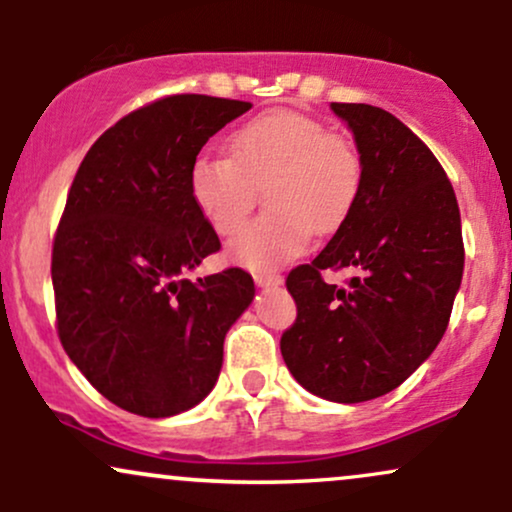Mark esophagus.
<instances>
[{
  "mask_svg": "<svg viewBox=\"0 0 512 512\" xmlns=\"http://www.w3.org/2000/svg\"><path fill=\"white\" fill-rule=\"evenodd\" d=\"M252 279H255L257 286H279L284 284V276L279 272H255L252 274Z\"/></svg>",
  "mask_w": 512,
  "mask_h": 512,
  "instance_id": "1",
  "label": "esophagus"
}]
</instances>
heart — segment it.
<instances>
[{"label": "heart", "instance_id": "b5f03b06", "mask_svg": "<svg viewBox=\"0 0 512 512\" xmlns=\"http://www.w3.org/2000/svg\"><path fill=\"white\" fill-rule=\"evenodd\" d=\"M363 182L356 144L315 117L269 110L228 137V156L190 166V195L219 236H233L264 187V211L228 248L233 262L267 269L305 248L310 228L332 233L354 209Z\"/></svg>", "mask_w": 512, "mask_h": 512}]
</instances>
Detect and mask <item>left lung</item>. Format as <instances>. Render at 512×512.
<instances>
[{"label":"left lung","mask_w":512,"mask_h":512,"mask_svg":"<svg viewBox=\"0 0 512 512\" xmlns=\"http://www.w3.org/2000/svg\"><path fill=\"white\" fill-rule=\"evenodd\" d=\"M354 132L363 182L354 209L286 279L296 322L281 356L313 395L356 404L392 392L433 354L460 291V207L431 149L383 108L332 103ZM325 268H354L346 287Z\"/></svg>","instance_id":"left-lung-1"}]
</instances>
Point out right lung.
I'll use <instances>...</instances> for the list:
<instances>
[{"label":"right lung","mask_w":512,"mask_h":512,"mask_svg":"<svg viewBox=\"0 0 512 512\" xmlns=\"http://www.w3.org/2000/svg\"><path fill=\"white\" fill-rule=\"evenodd\" d=\"M245 101L180 93L105 129L76 170L52 243L60 342L105 399L163 419L221 373L223 339L255 284L231 267L185 279L221 248L190 195V166Z\"/></svg>","instance_id":"obj_1"}]
</instances>
